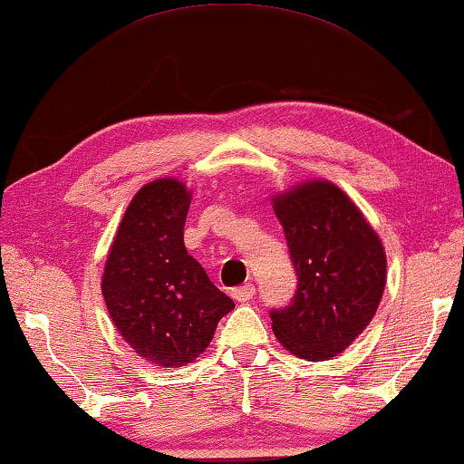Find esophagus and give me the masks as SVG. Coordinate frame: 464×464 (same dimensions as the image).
I'll use <instances>...</instances> for the list:
<instances>
[{"mask_svg":"<svg viewBox=\"0 0 464 464\" xmlns=\"http://www.w3.org/2000/svg\"><path fill=\"white\" fill-rule=\"evenodd\" d=\"M232 297L237 299V302H240V304L250 302V299L255 297V285H250V283H246V285H242V287H234L232 289Z\"/></svg>","mask_w":464,"mask_h":464,"instance_id":"esophagus-1","label":"esophagus"}]
</instances>
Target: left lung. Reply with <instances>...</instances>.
I'll return each mask as SVG.
<instances>
[{"mask_svg":"<svg viewBox=\"0 0 464 464\" xmlns=\"http://www.w3.org/2000/svg\"><path fill=\"white\" fill-rule=\"evenodd\" d=\"M285 232L297 289L271 310L273 332L289 353L328 361L369 326L385 291L387 258L377 232L330 181H307L273 198Z\"/></svg>","mask_w":464,"mask_h":464,"instance_id":"left-lung-1","label":"left lung"}]
</instances>
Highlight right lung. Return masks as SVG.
Here are the masks:
<instances>
[{
  "label": "right lung",
  "mask_w": 464,
  "mask_h": 464,
  "mask_svg": "<svg viewBox=\"0 0 464 464\" xmlns=\"http://www.w3.org/2000/svg\"><path fill=\"white\" fill-rule=\"evenodd\" d=\"M191 191L157 179L130 201L110 248L102 294L110 318L138 356L183 367L206 351L234 302L187 255L183 227Z\"/></svg>",
  "instance_id": "1"
}]
</instances>
